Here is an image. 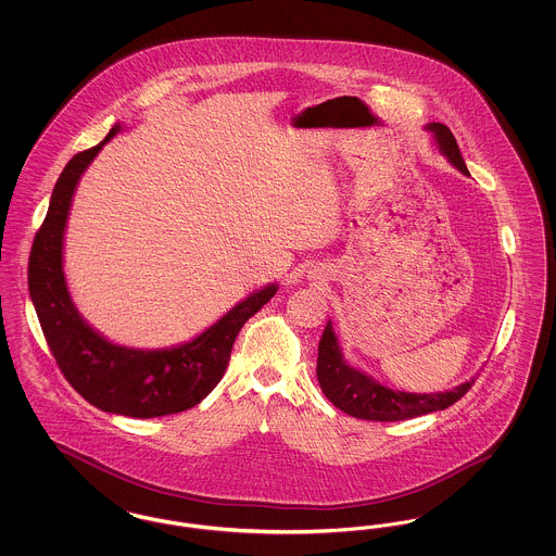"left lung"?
I'll use <instances>...</instances> for the list:
<instances>
[{
    "label": "left lung",
    "mask_w": 556,
    "mask_h": 556,
    "mask_svg": "<svg viewBox=\"0 0 556 556\" xmlns=\"http://www.w3.org/2000/svg\"><path fill=\"white\" fill-rule=\"evenodd\" d=\"M435 135L440 150L448 156L450 162L465 175H469L456 139L446 125L431 123L427 127ZM317 377L323 394L329 397L333 406L344 410L345 415L365 419V421H404L421 417L427 413L444 410L465 396L476 379L442 394H406L383 388L372 381L365 372L345 365L331 323H327L323 338L318 342Z\"/></svg>",
    "instance_id": "obj_1"
}]
</instances>
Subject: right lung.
<instances>
[{
    "label": "right lung",
    "mask_w": 556,
    "mask_h": 556,
    "mask_svg": "<svg viewBox=\"0 0 556 556\" xmlns=\"http://www.w3.org/2000/svg\"><path fill=\"white\" fill-rule=\"evenodd\" d=\"M98 146L75 154L53 187L48 214L33 239L28 291L46 342L66 381L100 410L152 419L184 413L211 394L225 375L239 329L277 293V286L245 298L189 344L143 352L106 342L75 311L62 273V239L71 200Z\"/></svg>",
    "instance_id": "add662e5"
}]
</instances>
